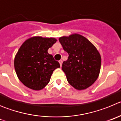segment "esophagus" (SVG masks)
Instances as JSON below:
<instances>
[{"mask_svg": "<svg viewBox=\"0 0 121 121\" xmlns=\"http://www.w3.org/2000/svg\"><path fill=\"white\" fill-rule=\"evenodd\" d=\"M59 63L60 65V66H62V63H63V61H62V60H59Z\"/></svg>", "mask_w": 121, "mask_h": 121, "instance_id": "34e87169", "label": "esophagus"}]
</instances>
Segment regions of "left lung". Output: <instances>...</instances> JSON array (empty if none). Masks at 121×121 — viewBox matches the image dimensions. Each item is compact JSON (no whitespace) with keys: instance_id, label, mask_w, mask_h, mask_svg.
Masks as SVG:
<instances>
[{"instance_id":"obj_1","label":"left lung","mask_w":121,"mask_h":121,"mask_svg":"<svg viewBox=\"0 0 121 121\" xmlns=\"http://www.w3.org/2000/svg\"><path fill=\"white\" fill-rule=\"evenodd\" d=\"M59 42L69 54L62 65L69 83L77 90L90 87L97 79L101 69L98 50L86 38L77 34L60 37Z\"/></svg>"}]
</instances>
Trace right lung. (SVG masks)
<instances>
[{
	"instance_id": "add662e5",
	"label": "right lung",
	"mask_w": 121,
	"mask_h": 121,
	"mask_svg": "<svg viewBox=\"0 0 121 121\" xmlns=\"http://www.w3.org/2000/svg\"><path fill=\"white\" fill-rule=\"evenodd\" d=\"M56 40L34 37L24 42L14 59V67L20 81L35 90L43 89L49 83L53 71L60 67L48 50Z\"/></svg>"
}]
</instances>
